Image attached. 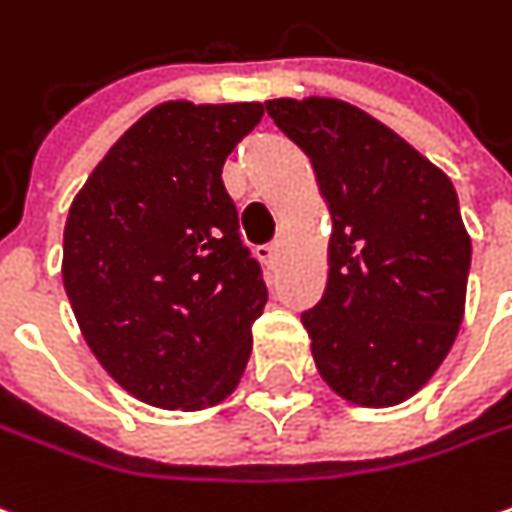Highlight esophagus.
<instances>
[{
	"mask_svg": "<svg viewBox=\"0 0 512 512\" xmlns=\"http://www.w3.org/2000/svg\"><path fill=\"white\" fill-rule=\"evenodd\" d=\"M280 252H283V246H280V243H269V246H263V249H260V257H263V260H266V263L275 269L280 260Z\"/></svg>",
	"mask_w": 512,
	"mask_h": 512,
	"instance_id": "obj_1",
	"label": "esophagus"
}]
</instances>
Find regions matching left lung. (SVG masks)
Instances as JSON below:
<instances>
[{
	"label": "left lung",
	"instance_id": "8db88e82",
	"mask_svg": "<svg viewBox=\"0 0 512 512\" xmlns=\"http://www.w3.org/2000/svg\"><path fill=\"white\" fill-rule=\"evenodd\" d=\"M332 217L323 298L300 315L321 378L361 407H395L447 358L464 318L470 234L450 177L344 100H269Z\"/></svg>",
	"mask_w": 512,
	"mask_h": 512
}]
</instances>
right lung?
<instances>
[{
  "mask_svg": "<svg viewBox=\"0 0 512 512\" xmlns=\"http://www.w3.org/2000/svg\"><path fill=\"white\" fill-rule=\"evenodd\" d=\"M260 102H163L108 148L71 203L62 283L85 344L134 398L203 410L232 395L263 315L223 163Z\"/></svg>",
  "mask_w": 512,
  "mask_h": 512,
  "instance_id": "right-lung-1",
  "label": "right lung"
}]
</instances>
